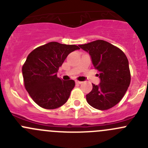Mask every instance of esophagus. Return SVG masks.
<instances>
[{
	"label": "esophagus",
	"mask_w": 148,
	"mask_h": 148,
	"mask_svg": "<svg viewBox=\"0 0 148 148\" xmlns=\"http://www.w3.org/2000/svg\"><path fill=\"white\" fill-rule=\"evenodd\" d=\"M75 82L77 83V84H82V82H80V81H77V80H76L75 81Z\"/></svg>",
	"instance_id": "obj_1"
}]
</instances>
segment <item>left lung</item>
<instances>
[{
    "instance_id": "left-lung-1",
    "label": "left lung",
    "mask_w": 148,
    "mask_h": 148,
    "mask_svg": "<svg viewBox=\"0 0 148 148\" xmlns=\"http://www.w3.org/2000/svg\"><path fill=\"white\" fill-rule=\"evenodd\" d=\"M79 46L89 53L100 79V83L92 84V90L86 95L88 104L99 110L112 108L120 102L130 84L126 55L119 48L103 40Z\"/></svg>"
}]
</instances>
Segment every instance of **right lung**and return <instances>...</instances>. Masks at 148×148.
<instances>
[{"mask_svg":"<svg viewBox=\"0 0 148 148\" xmlns=\"http://www.w3.org/2000/svg\"><path fill=\"white\" fill-rule=\"evenodd\" d=\"M76 45L49 42L36 48L27 56L22 67L25 88L38 106L53 110L64 104L75 86L74 80L57 77L58 69Z\"/></svg>","mask_w":148,"mask_h":148,"instance_id":"1","label":"right lung"}]
</instances>
